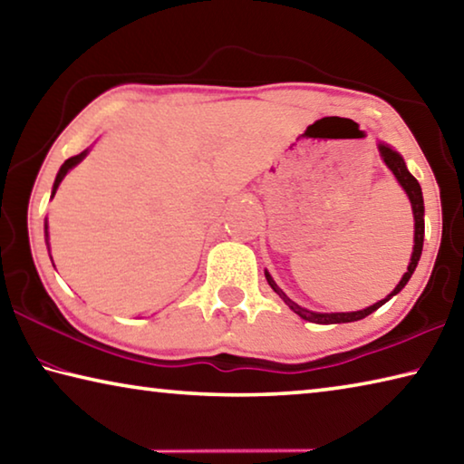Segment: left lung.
<instances>
[{"instance_id": "8db88e82", "label": "left lung", "mask_w": 464, "mask_h": 464, "mask_svg": "<svg viewBox=\"0 0 464 464\" xmlns=\"http://www.w3.org/2000/svg\"><path fill=\"white\" fill-rule=\"evenodd\" d=\"M379 151L382 161L387 163V168L395 174L397 182L401 184V188L405 190V194L410 196V202H411V210H413V221H415V237H413V254H411V262L407 266V272L403 274V278L399 280V285L395 286L391 295H387L382 298V301L371 304V307H366L362 311H352V313H315V311H309L301 307V304H296L295 301H290V298L282 293V288H278L276 282L272 280V276L268 272H266V280H268V285L274 288V293H276L282 301H285L290 309H293L298 317H303L304 321H311V324H321V325H329V324H350V321H358V319H364L366 315H371L379 307H382L384 303L389 301L391 296H395L397 293H401L403 286L410 282L411 274L415 270V266L420 262V256H421V247H423V196H421V186L418 179H415L410 169H407L403 157L399 155L397 151H392L389 145L379 143Z\"/></svg>"}]
</instances>
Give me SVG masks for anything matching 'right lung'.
Wrapping results in <instances>:
<instances>
[{"instance_id": "1", "label": "right lung", "mask_w": 464, "mask_h": 464, "mask_svg": "<svg viewBox=\"0 0 464 464\" xmlns=\"http://www.w3.org/2000/svg\"><path fill=\"white\" fill-rule=\"evenodd\" d=\"M85 155H88V149H85V151H82L80 155L69 157V160H67L65 163H63L61 169H59V174H57V178H54V184H53V196H54V192H57V188H59V184L63 182V178L67 176V171L72 169V168H75L77 163H80ZM46 229H49V227H46V223H44V239H46V243H49V231H46Z\"/></svg>"}]
</instances>
